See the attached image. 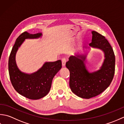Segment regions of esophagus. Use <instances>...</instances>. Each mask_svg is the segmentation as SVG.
Masks as SVG:
<instances>
[{
    "label": "esophagus",
    "instance_id": "esophagus-1",
    "mask_svg": "<svg viewBox=\"0 0 124 124\" xmlns=\"http://www.w3.org/2000/svg\"><path fill=\"white\" fill-rule=\"evenodd\" d=\"M66 62H67V60L65 59V58H63V59H62V64L63 67L65 66V63H66Z\"/></svg>",
    "mask_w": 124,
    "mask_h": 124
}]
</instances>
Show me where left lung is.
<instances>
[{"label": "left lung", "instance_id": "left-lung-1", "mask_svg": "<svg viewBox=\"0 0 124 124\" xmlns=\"http://www.w3.org/2000/svg\"><path fill=\"white\" fill-rule=\"evenodd\" d=\"M89 46L102 49L105 59L97 71L89 73L84 62L86 56L76 55L69 57L65 66L70 71L69 85L73 93L84 99H90L102 93L111 84L115 71V56L111 46L105 37L93 31Z\"/></svg>", "mask_w": 124, "mask_h": 124}]
</instances>
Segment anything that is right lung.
I'll use <instances>...</instances> for the list:
<instances>
[{"label": "right lung", "mask_w": 124, "mask_h": 124, "mask_svg": "<svg viewBox=\"0 0 124 124\" xmlns=\"http://www.w3.org/2000/svg\"><path fill=\"white\" fill-rule=\"evenodd\" d=\"M41 33L30 34L27 31L18 37L13 46L8 60L10 80L17 92L31 100H38L46 96L51 87L52 80L62 68L60 60L46 62L37 71L29 75L20 71L15 62V55L21 45L25 39L38 38Z\"/></svg>", "instance_id": "add662e5"}]
</instances>
